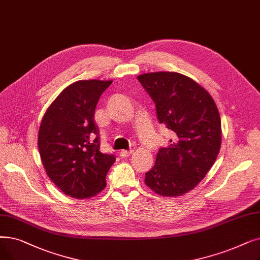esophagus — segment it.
<instances>
[{
	"label": "esophagus",
	"mask_w": 260,
	"mask_h": 260,
	"mask_svg": "<svg viewBox=\"0 0 260 260\" xmlns=\"http://www.w3.org/2000/svg\"><path fill=\"white\" fill-rule=\"evenodd\" d=\"M133 154V150H129V151H127V150H122V151H120V156L121 157H128V156H131Z\"/></svg>",
	"instance_id": "obj_1"
}]
</instances>
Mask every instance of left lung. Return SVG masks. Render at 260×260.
Returning <instances> with one entry per match:
<instances>
[{
	"mask_svg": "<svg viewBox=\"0 0 260 260\" xmlns=\"http://www.w3.org/2000/svg\"><path fill=\"white\" fill-rule=\"evenodd\" d=\"M156 106L157 119L173 133L159 149L145 185L162 197L192 190L210 170L221 148V119L211 95L190 77L176 72L139 75Z\"/></svg>",
	"mask_w": 260,
	"mask_h": 260,
	"instance_id": "8db88e82",
	"label": "left lung"
}]
</instances>
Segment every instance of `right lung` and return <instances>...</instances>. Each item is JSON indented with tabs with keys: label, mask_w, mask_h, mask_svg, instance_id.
Instances as JSON below:
<instances>
[{
	"label": "right lung",
	"mask_w": 260,
	"mask_h": 260,
	"mask_svg": "<svg viewBox=\"0 0 260 260\" xmlns=\"http://www.w3.org/2000/svg\"><path fill=\"white\" fill-rule=\"evenodd\" d=\"M112 81H78L64 88L44 114L38 133L42 165L67 196L91 198L106 187L116 157L100 151L94 110Z\"/></svg>",
	"instance_id": "obj_1"
}]
</instances>
